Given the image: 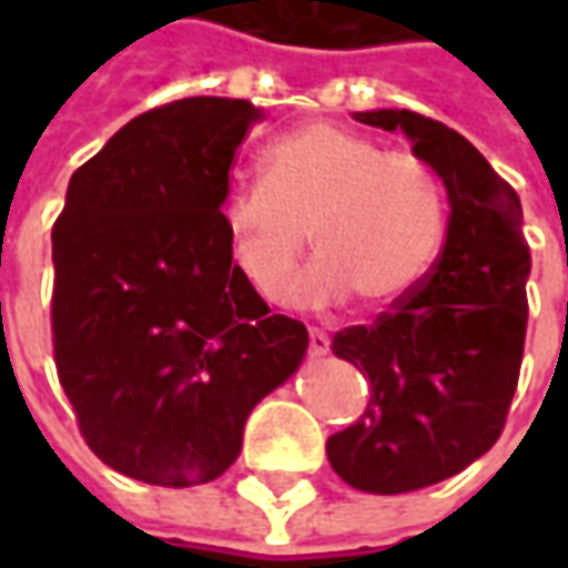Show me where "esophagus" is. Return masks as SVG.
<instances>
[{"label":"esophagus","instance_id":"obj_1","mask_svg":"<svg viewBox=\"0 0 568 568\" xmlns=\"http://www.w3.org/2000/svg\"><path fill=\"white\" fill-rule=\"evenodd\" d=\"M328 349H332V337L320 328H313L310 332V356H325Z\"/></svg>","mask_w":568,"mask_h":568}]
</instances>
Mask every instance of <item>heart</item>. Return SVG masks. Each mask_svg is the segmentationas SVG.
<instances>
[{
  "label": "heart",
  "mask_w": 568,
  "mask_h": 568,
  "mask_svg": "<svg viewBox=\"0 0 568 568\" xmlns=\"http://www.w3.org/2000/svg\"><path fill=\"white\" fill-rule=\"evenodd\" d=\"M264 182L222 200V227L236 271L276 295L313 246L322 258L295 295L325 304L356 292L386 310L423 280L444 240L438 175L410 151H383L368 136L325 121L301 124L261 154Z\"/></svg>",
  "instance_id": "b5f03b06"
}]
</instances>
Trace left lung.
<instances>
[{"label":"left lung","instance_id":"left-lung-1","mask_svg":"<svg viewBox=\"0 0 568 568\" xmlns=\"http://www.w3.org/2000/svg\"><path fill=\"white\" fill-rule=\"evenodd\" d=\"M353 118L402 130L450 203L426 280L374 325L332 341L334 356L368 374L371 398L328 438V463L349 487L395 496L459 475L499 440L524 362L532 258L517 191L465 136L407 109Z\"/></svg>","mask_w":568,"mask_h":568}]
</instances>
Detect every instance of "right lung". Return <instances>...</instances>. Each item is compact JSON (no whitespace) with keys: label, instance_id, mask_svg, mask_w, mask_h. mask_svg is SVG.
Listing matches in <instances>:
<instances>
[{"label":"right lung","instance_id":"right-lung-1","mask_svg":"<svg viewBox=\"0 0 568 568\" xmlns=\"http://www.w3.org/2000/svg\"><path fill=\"white\" fill-rule=\"evenodd\" d=\"M264 112L187 97L142 112L69 179L54 222L60 386L109 468L154 487L224 475L252 407L307 353L261 301L222 227L227 173Z\"/></svg>","mask_w":568,"mask_h":568}]
</instances>
